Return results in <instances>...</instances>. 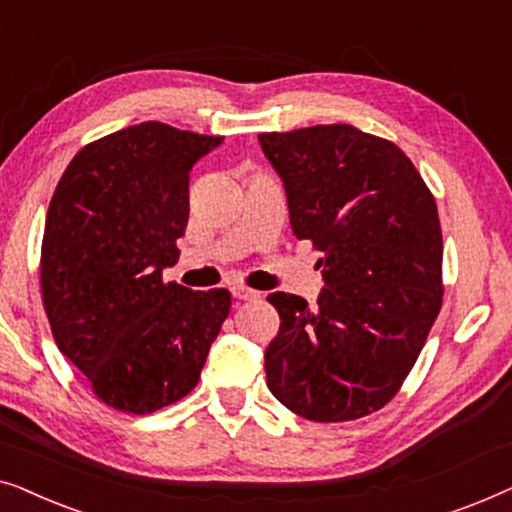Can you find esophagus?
I'll use <instances>...</instances> for the list:
<instances>
[{
  "label": "esophagus",
  "mask_w": 512,
  "mask_h": 512,
  "mask_svg": "<svg viewBox=\"0 0 512 512\" xmlns=\"http://www.w3.org/2000/svg\"><path fill=\"white\" fill-rule=\"evenodd\" d=\"M230 293H233V298H237V300H256V298H261V293L254 291V289H249V286H244V284H235L233 289H230Z\"/></svg>",
  "instance_id": "obj_1"
}]
</instances>
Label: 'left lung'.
Here are the masks:
<instances>
[{"mask_svg": "<svg viewBox=\"0 0 512 512\" xmlns=\"http://www.w3.org/2000/svg\"><path fill=\"white\" fill-rule=\"evenodd\" d=\"M284 181L293 235L319 249L317 307L270 293L279 333L268 387L312 422H349L387 405L443 305L436 200L412 160L354 125L258 135Z\"/></svg>", "mask_w": 512, "mask_h": 512, "instance_id": "left-lung-1", "label": "left lung"}]
</instances>
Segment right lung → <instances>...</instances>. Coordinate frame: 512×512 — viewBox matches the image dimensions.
<instances>
[{"mask_svg": "<svg viewBox=\"0 0 512 512\" xmlns=\"http://www.w3.org/2000/svg\"><path fill=\"white\" fill-rule=\"evenodd\" d=\"M223 137L146 121L83 146L55 186L41 296L55 345L114 410L149 415L200 380L226 289L163 282L188 223V174Z\"/></svg>", "mask_w": 512, "mask_h": 512, "instance_id": "obj_1", "label": "right lung"}]
</instances>
